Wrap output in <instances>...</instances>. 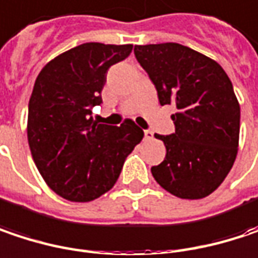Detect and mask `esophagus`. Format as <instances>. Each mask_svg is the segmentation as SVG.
<instances>
[{
  "instance_id": "34e87169",
  "label": "esophagus",
  "mask_w": 258,
  "mask_h": 258,
  "mask_svg": "<svg viewBox=\"0 0 258 258\" xmlns=\"http://www.w3.org/2000/svg\"><path fill=\"white\" fill-rule=\"evenodd\" d=\"M145 139H146V140H151V139H153V133L151 131V130H145Z\"/></svg>"
}]
</instances>
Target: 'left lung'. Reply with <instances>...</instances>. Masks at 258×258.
<instances>
[{"label":"left lung","mask_w":258,"mask_h":258,"mask_svg":"<svg viewBox=\"0 0 258 258\" xmlns=\"http://www.w3.org/2000/svg\"><path fill=\"white\" fill-rule=\"evenodd\" d=\"M134 54L156 87L159 103L174 105L176 131L155 134L165 159L151 168L167 192L202 199L229 174L239 145L241 107L227 74L216 60L176 42L136 45Z\"/></svg>","instance_id":"obj_1"}]
</instances>
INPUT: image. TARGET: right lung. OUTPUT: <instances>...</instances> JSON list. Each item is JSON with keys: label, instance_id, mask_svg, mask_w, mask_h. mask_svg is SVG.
<instances>
[{"label": "right lung", "instance_id": "add662e5", "mask_svg": "<svg viewBox=\"0 0 258 258\" xmlns=\"http://www.w3.org/2000/svg\"><path fill=\"white\" fill-rule=\"evenodd\" d=\"M131 50V44L85 42L50 60L36 77L28 143L39 174L61 198L88 202L110 190L145 136L131 119L113 127L91 116L102 103L107 69Z\"/></svg>", "mask_w": 258, "mask_h": 258}]
</instances>
